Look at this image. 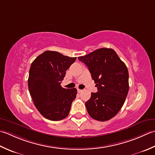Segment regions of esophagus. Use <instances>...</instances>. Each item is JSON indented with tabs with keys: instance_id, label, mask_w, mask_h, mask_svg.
Wrapping results in <instances>:
<instances>
[{
	"instance_id": "obj_1",
	"label": "esophagus",
	"mask_w": 155,
	"mask_h": 155,
	"mask_svg": "<svg viewBox=\"0 0 155 155\" xmlns=\"http://www.w3.org/2000/svg\"><path fill=\"white\" fill-rule=\"evenodd\" d=\"M81 91H82L81 90H80V89H78V93H81Z\"/></svg>"
}]
</instances>
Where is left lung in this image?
<instances>
[{"instance_id":"1","label":"left lung","mask_w":155,"mask_h":155,"mask_svg":"<svg viewBox=\"0 0 155 155\" xmlns=\"http://www.w3.org/2000/svg\"><path fill=\"white\" fill-rule=\"evenodd\" d=\"M78 59L87 65L97 88V92L91 93L86 102L87 112L96 120H108L120 110L127 96V67L109 48L98 49Z\"/></svg>"}]
</instances>
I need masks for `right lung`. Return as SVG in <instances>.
I'll return each mask as SVG.
<instances>
[{"instance_id": "obj_1", "label": "right lung", "mask_w": 155, "mask_h": 155, "mask_svg": "<svg viewBox=\"0 0 155 155\" xmlns=\"http://www.w3.org/2000/svg\"><path fill=\"white\" fill-rule=\"evenodd\" d=\"M76 58L46 51L31 64L28 87L35 106L43 117L58 121L67 117L76 97V88L61 86L67 69Z\"/></svg>"}]
</instances>
